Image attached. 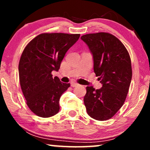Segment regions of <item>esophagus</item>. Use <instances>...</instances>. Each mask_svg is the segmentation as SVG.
I'll use <instances>...</instances> for the list:
<instances>
[{
	"mask_svg": "<svg viewBox=\"0 0 150 150\" xmlns=\"http://www.w3.org/2000/svg\"><path fill=\"white\" fill-rule=\"evenodd\" d=\"M71 86L72 87H78V86H79V85L78 83H75V82H71Z\"/></svg>",
	"mask_w": 150,
	"mask_h": 150,
	"instance_id": "esophagus-1",
	"label": "esophagus"
}]
</instances>
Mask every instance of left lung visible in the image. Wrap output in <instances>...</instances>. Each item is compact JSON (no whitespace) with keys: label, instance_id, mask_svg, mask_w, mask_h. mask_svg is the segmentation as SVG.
Here are the masks:
<instances>
[{"label":"left lung","instance_id":"left-lung-1","mask_svg":"<svg viewBox=\"0 0 150 150\" xmlns=\"http://www.w3.org/2000/svg\"><path fill=\"white\" fill-rule=\"evenodd\" d=\"M81 40L93 56V71L102 85L86 87L87 114L99 121L111 118L124 104L132 79L131 60L124 45L108 33L84 35Z\"/></svg>","mask_w":150,"mask_h":150}]
</instances>
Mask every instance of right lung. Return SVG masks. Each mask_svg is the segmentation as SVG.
<instances>
[{"instance_id": "1", "label": "right lung", "mask_w": 150, "mask_h": 150, "mask_svg": "<svg viewBox=\"0 0 150 150\" xmlns=\"http://www.w3.org/2000/svg\"><path fill=\"white\" fill-rule=\"evenodd\" d=\"M80 34L42 33L28 43L18 65L22 93L36 115L50 117L59 111V99L70 84L63 83L51 72L58 71L67 51Z\"/></svg>"}]
</instances>
